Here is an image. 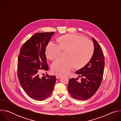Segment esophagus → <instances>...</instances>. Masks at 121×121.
<instances>
[{
  "instance_id": "obj_1",
  "label": "esophagus",
  "mask_w": 121,
  "mask_h": 121,
  "mask_svg": "<svg viewBox=\"0 0 121 121\" xmlns=\"http://www.w3.org/2000/svg\"><path fill=\"white\" fill-rule=\"evenodd\" d=\"M61 77H62V76H61V75H56V78L57 79L60 78Z\"/></svg>"
}]
</instances>
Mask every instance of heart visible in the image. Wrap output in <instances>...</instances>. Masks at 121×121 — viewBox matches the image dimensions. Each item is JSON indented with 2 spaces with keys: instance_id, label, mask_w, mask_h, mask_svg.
<instances>
[{
  "instance_id": "heart-1",
  "label": "heart",
  "mask_w": 121,
  "mask_h": 121,
  "mask_svg": "<svg viewBox=\"0 0 121 121\" xmlns=\"http://www.w3.org/2000/svg\"><path fill=\"white\" fill-rule=\"evenodd\" d=\"M58 43L50 42L45 50L46 56L50 60L57 58L62 50H67L66 59H58L51 65L52 70L56 74H65L70 72L74 65L77 67L84 66L89 62L94 53L93 43L77 34L63 36Z\"/></svg>"
}]
</instances>
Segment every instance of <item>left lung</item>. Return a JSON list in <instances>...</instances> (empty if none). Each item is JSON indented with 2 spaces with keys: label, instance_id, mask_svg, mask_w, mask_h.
Returning <instances> with one entry per match:
<instances>
[{
  "label": "left lung",
  "instance_id": "obj_1",
  "mask_svg": "<svg viewBox=\"0 0 121 121\" xmlns=\"http://www.w3.org/2000/svg\"><path fill=\"white\" fill-rule=\"evenodd\" d=\"M94 50L93 56L83 67L76 71L78 78L69 80L67 87L71 96L78 100H84L91 98L97 91L101 83L104 66V57L101 47L92 38Z\"/></svg>",
  "mask_w": 121,
  "mask_h": 121
}]
</instances>
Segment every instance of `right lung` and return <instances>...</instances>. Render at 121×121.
<instances>
[{
    "label": "right lung",
    "instance_id": "obj_1",
    "mask_svg": "<svg viewBox=\"0 0 121 121\" xmlns=\"http://www.w3.org/2000/svg\"><path fill=\"white\" fill-rule=\"evenodd\" d=\"M55 32H39L22 45L18 61V77L26 93L36 100H43L52 93L56 81L55 76L40 78L41 69L48 71L46 47Z\"/></svg>",
    "mask_w": 121,
    "mask_h": 121
}]
</instances>
